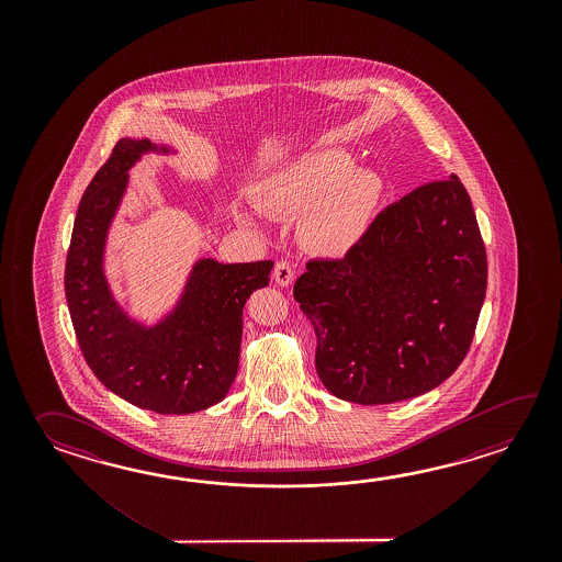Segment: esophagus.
Masks as SVG:
<instances>
[{
    "label": "esophagus",
    "mask_w": 562,
    "mask_h": 562,
    "mask_svg": "<svg viewBox=\"0 0 562 562\" xmlns=\"http://www.w3.org/2000/svg\"><path fill=\"white\" fill-rule=\"evenodd\" d=\"M293 277H295V269L286 261H279L273 269V279H276L277 285L289 286L293 283Z\"/></svg>",
    "instance_id": "esophagus-1"
}]
</instances>
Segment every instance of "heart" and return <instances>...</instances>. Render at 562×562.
Returning a JSON list of instances; mask_svg holds the SVG:
<instances>
[{"label": "heart", "mask_w": 562, "mask_h": 562, "mask_svg": "<svg viewBox=\"0 0 562 562\" xmlns=\"http://www.w3.org/2000/svg\"><path fill=\"white\" fill-rule=\"evenodd\" d=\"M382 177L353 165L341 148L295 156L257 180L252 203L273 215H301L299 237L311 251L341 257L370 228L382 201ZM233 216L245 227L257 225V211L245 201L233 203Z\"/></svg>", "instance_id": "heart-1"}]
</instances>
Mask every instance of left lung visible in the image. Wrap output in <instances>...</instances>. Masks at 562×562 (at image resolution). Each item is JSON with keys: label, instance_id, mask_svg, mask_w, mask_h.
I'll use <instances>...</instances> for the list:
<instances>
[{"label": "left lung", "instance_id": "1", "mask_svg": "<svg viewBox=\"0 0 562 562\" xmlns=\"http://www.w3.org/2000/svg\"><path fill=\"white\" fill-rule=\"evenodd\" d=\"M488 267L452 175L375 216L344 259H315L293 295L317 335L315 368L339 400L378 406L426 394L467 358Z\"/></svg>", "mask_w": 562, "mask_h": 562}]
</instances>
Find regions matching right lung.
Here are the masks:
<instances>
[{
  "label": "right lung",
  "instance_id": "add662e5",
  "mask_svg": "<svg viewBox=\"0 0 562 562\" xmlns=\"http://www.w3.org/2000/svg\"><path fill=\"white\" fill-rule=\"evenodd\" d=\"M167 144L122 138L88 184L66 259V301L86 363L112 394L156 414H192L228 394L239 370L243 307L269 285L273 261L196 259L179 297L155 323L128 313L106 276L108 235L144 155Z\"/></svg>",
  "mask_w": 562,
  "mask_h": 562
}]
</instances>
